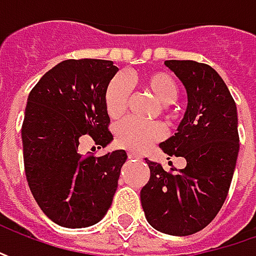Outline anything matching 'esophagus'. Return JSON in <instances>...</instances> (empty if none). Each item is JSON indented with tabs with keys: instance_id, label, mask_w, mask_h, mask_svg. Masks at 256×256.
Masks as SVG:
<instances>
[{
	"instance_id": "obj_1",
	"label": "esophagus",
	"mask_w": 256,
	"mask_h": 256,
	"mask_svg": "<svg viewBox=\"0 0 256 256\" xmlns=\"http://www.w3.org/2000/svg\"><path fill=\"white\" fill-rule=\"evenodd\" d=\"M128 156H130L131 160H141V155L136 152H128Z\"/></svg>"
}]
</instances>
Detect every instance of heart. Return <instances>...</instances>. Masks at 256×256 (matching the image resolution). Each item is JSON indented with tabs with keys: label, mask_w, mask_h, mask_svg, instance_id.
<instances>
[{
	"label": "heart",
	"mask_w": 256,
	"mask_h": 256,
	"mask_svg": "<svg viewBox=\"0 0 256 256\" xmlns=\"http://www.w3.org/2000/svg\"><path fill=\"white\" fill-rule=\"evenodd\" d=\"M141 82L162 105L174 104L178 98V85L166 72H148L141 78ZM128 100L130 85L126 78L122 75L112 78L104 94V105L108 116L111 120H120L126 111ZM114 135L118 146L140 152L154 142L160 141L165 135V130L160 122H138L134 120H125L116 124L114 128Z\"/></svg>",
	"instance_id": "1"
}]
</instances>
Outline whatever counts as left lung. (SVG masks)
I'll use <instances>...</instances> for the list:
<instances>
[{"label":"left lung","instance_id":"left-lung-1","mask_svg":"<svg viewBox=\"0 0 256 256\" xmlns=\"http://www.w3.org/2000/svg\"><path fill=\"white\" fill-rule=\"evenodd\" d=\"M188 96L176 134L160 144L186 166L164 171L146 161L151 176L141 190L145 218L156 231L185 236L204 230L216 216L231 186L240 152L236 105L220 74L196 61H165ZM174 171V170H172Z\"/></svg>","mask_w":256,"mask_h":256}]
</instances>
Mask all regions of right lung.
<instances>
[{
	"mask_svg": "<svg viewBox=\"0 0 256 256\" xmlns=\"http://www.w3.org/2000/svg\"><path fill=\"white\" fill-rule=\"evenodd\" d=\"M118 68L105 60H66L50 70L28 95L22 122L26 181L45 215L65 228L100 222L112 204L126 152L82 155L90 135L114 140L104 94Z\"/></svg>",
	"mask_w": 256,
	"mask_h": 256,
	"instance_id": "obj_1",
	"label": "right lung"
}]
</instances>
